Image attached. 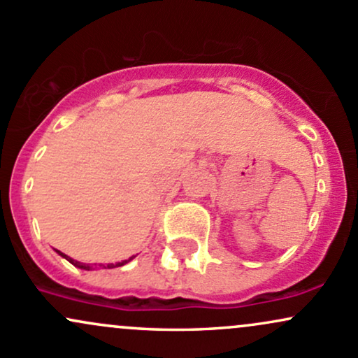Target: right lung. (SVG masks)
<instances>
[{
    "label": "right lung",
    "mask_w": 358,
    "mask_h": 358,
    "mask_svg": "<svg viewBox=\"0 0 358 358\" xmlns=\"http://www.w3.org/2000/svg\"><path fill=\"white\" fill-rule=\"evenodd\" d=\"M57 252H59V256H62V257H64V259H67V261L71 262V264L76 266V268H79V269H85V271H92V269H94V266H99V268H102V269H113V268H119V266H124V264H127V262H129L131 259L134 257V256H133V257L126 259V261L116 262V264H94V266H90V264H84V262H79V261H76V259L69 257L67 254L60 252V250H57Z\"/></svg>",
    "instance_id": "add662e5"
}]
</instances>
